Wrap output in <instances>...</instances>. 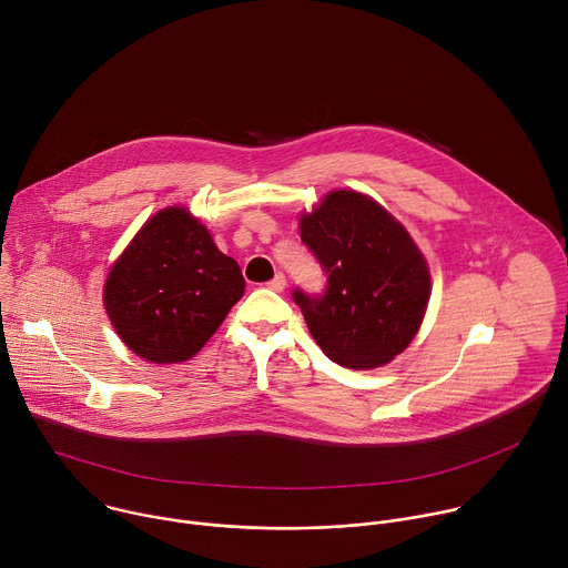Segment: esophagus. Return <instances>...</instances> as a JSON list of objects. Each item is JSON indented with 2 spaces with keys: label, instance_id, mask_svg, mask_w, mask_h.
I'll return each instance as SVG.
<instances>
[{
  "label": "esophagus",
  "instance_id": "34e87169",
  "mask_svg": "<svg viewBox=\"0 0 568 568\" xmlns=\"http://www.w3.org/2000/svg\"><path fill=\"white\" fill-rule=\"evenodd\" d=\"M285 285H287V281H285V276H283V274H276V276L267 283V287H270V290H274V292H283V290H285Z\"/></svg>",
  "mask_w": 568,
  "mask_h": 568
}]
</instances>
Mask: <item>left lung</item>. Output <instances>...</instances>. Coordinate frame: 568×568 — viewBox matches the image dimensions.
Here are the masks:
<instances>
[{
	"label": "left lung",
	"mask_w": 568,
	"mask_h": 568,
	"mask_svg": "<svg viewBox=\"0 0 568 568\" xmlns=\"http://www.w3.org/2000/svg\"><path fill=\"white\" fill-rule=\"evenodd\" d=\"M298 224L328 276L321 294L292 292L321 351L355 371L390 362L416 337L432 292L407 229L357 191L328 193Z\"/></svg>",
	"instance_id": "left-lung-1"
}]
</instances>
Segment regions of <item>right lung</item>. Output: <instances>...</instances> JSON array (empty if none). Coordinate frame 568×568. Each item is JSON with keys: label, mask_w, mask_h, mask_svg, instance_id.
<instances>
[{"label": "right lung", "mask_w": 568, "mask_h": 568, "mask_svg": "<svg viewBox=\"0 0 568 568\" xmlns=\"http://www.w3.org/2000/svg\"><path fill=\"white\" fill-rule=\"evenodd\" d=\"M245 294V278L186 209L152 215L105 281L103 303L123 344L152 364L191 359Z\"/></svg>", "instance_id": "right-lung-1"}]
</instances>
